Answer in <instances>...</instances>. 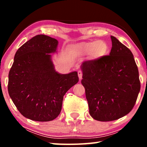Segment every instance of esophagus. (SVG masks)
I'll list each match as a JSON object with an SVG mask.
<instances>
[{"mask_svg": "<svg viewBox=\"0 0 147 147\" xmlns=\"http://www.w3.org/2000/svg\"><path fill=\"white\" fill-rule=\"evenodd\" d=\"M78 78L80 79V80H82V72L81 71H78Z\"/></svg>", "mask_w": 147, "mask_h": 147, "instance_id": "obj_1", "label": "esophagus"}]
</instances>
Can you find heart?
I'll list each match as a JSON object with an SVG mask.
<instances>
[{
    "mask_svg": "<svg viewBox=\"0 0 147 147\" xmlns=\"http://www.w3.org/2000/svg\"><path fill=\"white\" fill-rule=\"evenodd\" d=\"M74 54L91 53L94 58H100L108 53V46L105 41L99 40L82 43L73 46L71 49Z\"/></svg>",
    "mask_w": 147,
    "mask_h": 147,
    "instance_id": "obj_1",
    "label": "heart"
}]
</instances>
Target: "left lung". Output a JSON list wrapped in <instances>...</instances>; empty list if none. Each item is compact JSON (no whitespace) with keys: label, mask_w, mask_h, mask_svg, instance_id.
Wrapping results in <instances>:
<instances>
[{"label":"left lung","mask_w":147,"mask_h":147,"mask_svg":"<svg viewBox=\"0 0 147 147\" xmlns=\"http://www.w3.org/2000/svg\"><path fill=\"white\" fill-rule=\"evenodd\" d=\"M109 55L81 65L89 114L99 121H111L127 115L135 105L141 84L130 50L111 36Z\"/></svg>","instance_id":"left-lung-1"}]
</instances>
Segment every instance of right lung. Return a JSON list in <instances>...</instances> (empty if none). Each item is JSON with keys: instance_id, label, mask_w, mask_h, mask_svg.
Instances as JSON below:
<instances>
[{"instance_id": "1", "label": "right lung", "mask_w": 147, "mask_h": 147, "mask_svg": "<svg viewBox=\"0 0 147 147\" xmlns=\"http://www.w3.org/2000/svg\"><path fill=\"white\" fill-rule=\"evenodd\" d=\"M56 39L38 35L17 50L8 75V93L22 115L40 122L53 121L61 112L63 96L79 80L76 71L56 72L51 54Z\"/></svg>"}]
</instances>
